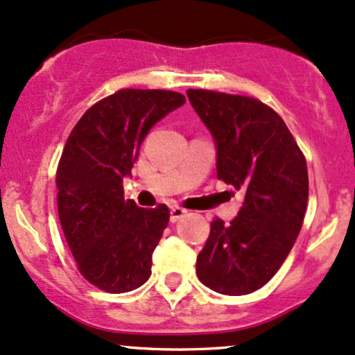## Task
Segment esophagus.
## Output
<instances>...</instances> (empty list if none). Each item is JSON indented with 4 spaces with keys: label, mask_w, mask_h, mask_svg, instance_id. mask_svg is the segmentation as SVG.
Here are the masks:
<instances>
[{
    "label": "esophagus",
    "mask_w": 355,
    "mask_h": 355,
    "mask_svg": "<svg viewBox=\"0 0 355 355\" xmlns=\"http://www.w3.org/2000/svg\"><path fill=\"white\" fill-rule=\"evenodd\" d=\"M186 209L184 208H181V207H173L171 208V222H178V220H181L182 216L186 215Z\"/></svg>",
    "instance_id": "esophagus-1"
}]
</instances>
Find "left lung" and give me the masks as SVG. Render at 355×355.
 <instances>
[{
    "mask_svg": "<svg viewBox=\"0 0 355 355\" xmlns=\"http://www.w3.org/2000/svg\"><path fill=\"white\" fill-rule=\"evenodd\" d=\"M216 144V176L245 194L230 225L215 218L196 274L228 296L257 291L295 245L308 203L306 159L283 118L242 94L188 89Z\"/></svg>",
    "mask_w": 355,
    "mask_h": 355,
    "instance_id": "1",
    "label": "left lung"
}]
</instances>
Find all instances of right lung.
Instances as JSON below:
<instances>
[{"mask_svg":"<svg viewBox=\"0 0 355 355\" xmlns=\"http://www.w3.org/2000/svg\"><path fill=\"white\" fill-rule=\"evenodd\" d=\"M184 101L176 91L120 89L94 103L67 137L55 174L57 209L79 272L98 289L133 291L150 277L169 208L125 200L123 178L148 130Z\"/></svg>","mask_w":355,"mask_h":355,"instance_id":"right-lung-1","label":"right lung"}]
</instances>
